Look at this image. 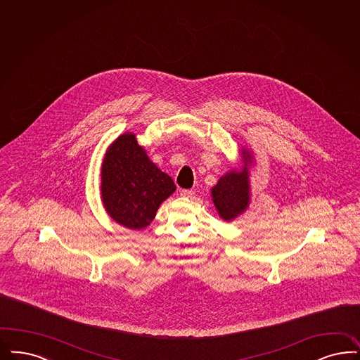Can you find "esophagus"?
<instances>
[{
	"label": "esophagus",
	"instance_id": "1",
	"mask_svg": "<svg viewBox=\"0 0 360 360\" xmlns=\"http://www.w3.org/2000/svg\"><path fill=\"white\" fill-rule=\"evenodd\" d=\"M180 195H181L183 198H186V199H189V198H192V196L195 195V192H193L192 189H183V191L180 192Z\"/></svg>",
	"mask_w": 360,
	"mask_h": 360
}]
</instances>
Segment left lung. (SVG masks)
Listing matches in <instances>:
<instances>
[{"label": "left lung", "instance_id": "8db88e82", "mask_svg": "<svg viewBox=\"0 0 360 360\" xmlns=\"http://www.w3.org/2000/svg\"><path fill=\"white\" fill-rule=\"evenodd\" d=\"M241 165L223 174L217 184L211 188L213 205L224 221H232L247 211L251 202V167L252 150L241 147Z\"/></svg>", "mask_w": 360, "mask_h": 360}]
</instances>
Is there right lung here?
Masks as SVG:
<instances>
[{
  "label": "right lung",
  "mask_w": 360,
  "mask_h": 360,
  "mask_svg": "<svg viewBox=\"0 0 360 360\" xmlns=\"http://www.w3.org/2000/svg\"><path fill=\"white\" fill-rule=\"evenodd\" d=\"M100 195L108 216L129 229H143L174 191V180L149 159L136 134H122L107 148Z\"/></svg>",
  "instance_id": "1"
}]
</instances>
